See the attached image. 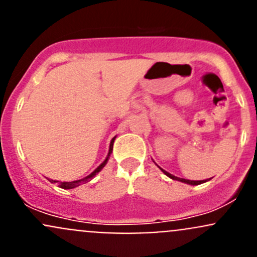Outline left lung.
<instances>
[{
  "mask_svg": "<svg viewBox=\"0 0 257 257\" xmlns=\"http://www.w3.org/2000/svg\"><path fill=\"white\" fill-rule=\"evenodd\" d=\"M160 167V166H159ZM160 170L161 171L164 172L165 175H166L167 177H170V178H172V180H176V181H180V182H183V183H187V185H191V186H197V185H201V183H204V182H207V181H209V180H202V181H192V180H186V178H180V177H176V176H174V175H171L170 174V172H167V171H165V170H163L160 167Z\"/></svg>",
  "mask_w": 257,
  "mask_h": 257,
  "instance_id": "left-lung-1",
  "label": "left lung"
}]
</instances>
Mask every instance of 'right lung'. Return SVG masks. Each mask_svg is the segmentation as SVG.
I'll return each instance as SVG.
<instances>
[{
    "label": "right lung",
    "mask_w": 257,
    "mask_h": 257,
    "mask_svg": "<svg viewBox=\"0 0 257 257\" xmlns=\"http://www.w3.org/2000/svg\"><path fill=\"white\" fill-rule=\"evenodd\" d=\"M114 139H115V137L113 138L112 140H110V144H109V150H108L107 158L104 159V161H103V163H102L101 165H99V166L97 167V169L94 170L93 172H91V174L88 175V176H86V177L81 178V180H76V181H70V182H65V181H63V182H61V181L49 180V178H48V180H49L51 183H59V187L64 188V190H71V188H75V187H77V186H80L81 183H83V182H88V181H90V180H92V178H93L94 176H96V175L98 174V172L101 171V170L103 169L104 166H106V164L108 163V159H109L110 154H112V150H113V143H114Z\"/></svg>",
    "instance_id": "1"
}]
</instances>
